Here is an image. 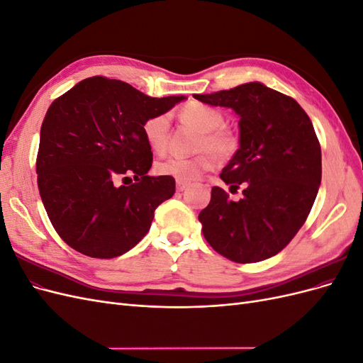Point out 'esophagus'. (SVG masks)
Instances as JSON below:
<instances>
[{
	"label": "esophagus",
	"instance_id": "34e87169",
	"mask_svg": "<svg viewBox=\"0 0 363 363\" xmlns=\"http://www.w3.org/2000/svg\"><path fill=\"white\" fill-rule=\"evenodd\" d=\"M189 184H191L189 182H183V180H177V182H175V186H177V191H179V192L184 191L186 188H188Z\"/></svg>",
	"mask_w": 363,
	"mask_h": 363
}]
</instances>
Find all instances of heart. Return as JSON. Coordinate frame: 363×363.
I'll use <instances>...</instances> for the list:
<instances>
[{
	"mask_svg": "<svg viewBox=\"0 0 363 363\" xmlns=\"http://www.w3.org/2000/svg\"><path fill=\"white\" fill-rule=\"evenodd\" d=\"M180 118L184 124L201 131L196 150L201 151L194 157H169L157 164V171L177 180L191 182L199 179L201 174L218 167L219 159H227L235 155L239 140L232 130L224 127V115L213 107L201 103H189L180 111ZM142 135L147 145L155 152H164L168 148L169 138V116L168 113H157L145 119L142 125Z\"/></svg>",
	"mask_w": 363,
	"mask_h": 363,
	"instance_id": "b5f03b06",
	"label": "heart"
}]
</instances>
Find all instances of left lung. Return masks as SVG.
I'll use <instances>...</instances> for the list:
<instances>
[{"instance_id":"8db88e82","label":"left lung","mask_w":363,"mask_h":363,"mask_svg":"<svg viewBox=\"0 0 363 363\" xmlns=\"http://www.w3.org/2000/svg\"><path fill=\"white\" fill-rule=\"evenodd\" d=\"M240 116V147L219 174L244 196L232 201L213 186L200 212L201 232L216 252L236 263L276 256L306 223L321 184V145L311 118L292 96L262 83L194 95Z\"/></svg>"}]
</instances>
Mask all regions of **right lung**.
Listing matches in <instances>:
<instances>
[{
	"label": "right lung",
	"instance_id": "1",
	"mask_svg": "<svg viewBox=\"0 0 363 363\" xmlns=\"http://www.w3.org/2000/svg\"><path fill=\"white\" fill-rule=\"evenodd\" d=\"M182 100L151 98L125 82L95 75L51 103L36 174L43 207L63 242L84 256L112 259L148 233L175 180L147 175L152 152L142 125Z\"/></svg>",
	"mask_w": 363,
	"mask_h": 363
}]
</instances>
